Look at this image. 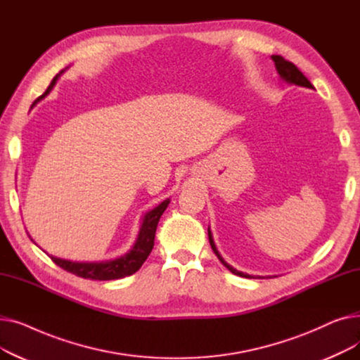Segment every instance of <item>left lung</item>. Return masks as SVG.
Segmentation results:
<instances>
[{"mask_svg":"<svg viewBox=\"0 0 360 360\" xmlns=\"http://www.w3.org/2000/svg\"><path fill=\"white\" fill-rule=\"evenodd\" d=\"M271 58H273V61H274L276 70H277V72H278V75H280V79H281L283 82L288 83V84L299 86V87L314 89V86L311 84V82L305 77L304 74H302V71H299V68H297L293 63L286 61V60L283 58V56H280V55H271ZM209 240H210V245H212V248H213L214 254L217 255V258L220 259V262L223 264V266H224L226 269H228L229 271H232V273L236 274V276L247 277V278H255V276H250V274H247V273H242V271L233 269V267L231 266V264H228V262H226V261L223 259V257L220 255V252H219L217 248H216V243H214V240H213V233H212L210 228H209ZM257 277L261 278V276H257ZM269 277H270V276H269Z\"/></svg>","mask_w":360,"mask_h":360,"instance_id":"left-lung-1","label":"left lung"}]
</instances>
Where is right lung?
I'll return each mask as SVG.
<instances>
[{"label": "right lung", "mask_w": 360, "mask_h": 360, "mask_svg": "<svg viewBox=\"0 0 360 360\" xmlns=\"http://www.w3.org/2000/svg\"><path fill=\"white\" fill-rule=\"evenodd\" d=\"M65 70H63L60 74L55 75V77L51 82V84L48 86L46 91L42 94V96H39L32 103L30 109L37 102H41L42 99H45V96H48L49 91L53 89L56 80L60 79V75ZM169 202H170V198L163 200L159 205L155 207V209H151L150 212H147L143 216L141 226H140V231H139V236H137L134 245H132L131 250L128 252H125L121 257L110 258V259H103V261H72V259H65V258L53 257V255H49V257L52 258V261L56 264V266H60L61 269L67 270L68 273H72V274L79 276V277H83V278H90V280H118V278H124L127 276L134 274L136 271L140 270V267L143 266V262L147 259V257L150 255L151 250H153L158 223H159L160 216L163 214V212L167 209Z\"/></svg>", "instance_id": "add662e5"}]
</instances>
